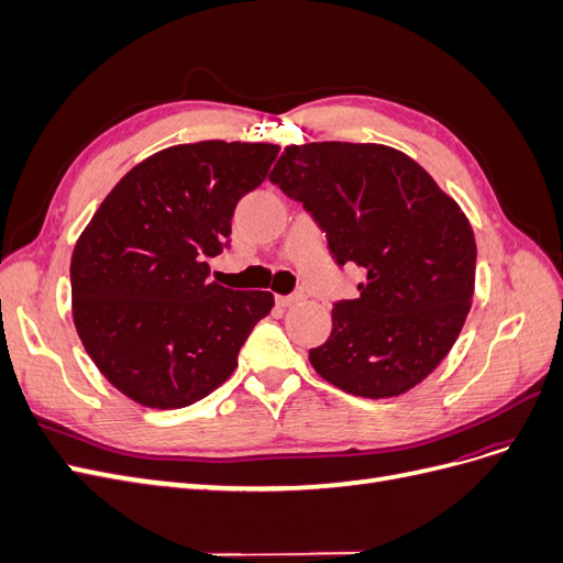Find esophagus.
<instances>
[{
    "label": "esophagus",
    "instance_id": "esophagus-1",
    "mask_svg": "<svg viewBox=\"0 0 563 563\" xmlns=\"http://www.w3.org/2000/svg\"><path fill=\"white\" fill-rule=\"evenodd\" d=\"M305 296L302 294H291V296H277V305L279 308H291V305L300 302Z\"/></svg>",
    "mask_w": 563,
    "mask_h": 563
}]
</instances>
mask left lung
Masks as SVG:
<instances>
[{
	"label": "left lung",
	"instance_id": "1",
	"mask_svg": "<svg viewBox=\"0 0 563 563\" xmlns=\"http://www.w3.org/2000/svg\"><path fill=\"white\" fill-rule=\"evenodd\" d=\"M269 180L312 213L338 265L366 272L360 298L333 305L329 340L310 350L314 371L366 399L422 383L472 308L476 244L455 199L376 143L288 145Z\"/></svg>",
	"mask_w": 563,
	"mask_h": 563
}]
</instances>
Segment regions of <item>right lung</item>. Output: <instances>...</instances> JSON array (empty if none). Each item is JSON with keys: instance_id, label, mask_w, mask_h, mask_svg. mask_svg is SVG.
I'll use <instances>...</instances> for the list:
<instances>
[{"instance_id": "obj_1", "label": "right lung", "mask_w": 563, "mask_h": 563, "mask_svg": "<svg viewBox=\"0 0 563 563\" xmlns=\"http://www.w3.org/2000/svg\"><path fill=\"white\" fill-rule=\"evenodd\" d=\"M279 145L201 141L143 159L103 199L73 251V319L103 376L150 408H183L223 385L269 291L209 282L236 201Z\"/></svg>"}]
</instances>
